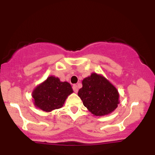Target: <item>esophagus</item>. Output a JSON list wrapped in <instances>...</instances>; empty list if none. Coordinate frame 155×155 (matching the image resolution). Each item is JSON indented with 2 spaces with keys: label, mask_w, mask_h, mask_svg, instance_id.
Returning a JSON list of instances; mask_svg holds the SVG:
<instances>
[{
  "label": "esophagus",
  "mask_w": 155,
  "mask_h": 155,
  "mask_svg": "<svg viewBox=\"0 0 155 155\" xmlns=\"http://www.w3.org/2000/svg\"><path fill=\"white\" fill-rule=\"evenodd\" d=\"M73 90H74V91L76 92V93H77L78 92V90H79V89H78V87L76 84H74L73 85Z\"/></svg>",
  "instance_id": "esophagus-1"
}]
</instances>
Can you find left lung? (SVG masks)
Wrapping results in <instances>:
<instances>
[{
  "mask_svg": "<svg viewBox=\"0 0 155 155\" xmlns=\"http://www.w3.org/2000/svg\"><path fill=\"white\" fill-rule=\"evenodd\" d=\"M78 95L94 116L109 114L120 104L117 88L104 76L96 73L82 80V87L79 89Z\"/></svg>",
  "mask_w": 155,
  "mask_h": 155,
  "instance_id": "obj_1",
  "label": "left lung"
}]
</instances>
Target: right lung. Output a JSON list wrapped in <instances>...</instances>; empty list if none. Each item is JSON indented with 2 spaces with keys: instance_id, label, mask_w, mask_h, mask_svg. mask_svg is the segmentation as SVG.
I'll return each instance as SVG.
<instances>
[{
  "instance_id": "1",
  "label": "right lung",
  "mask_w": 155,
  "mask_h": 155,
  "mask_svg": "<svg viewBox=\"0 0 155 155\" xmlns=\"http://www.w3.org/2000/svg\"><path fill=\"white\" fill-rule=\"evenodd\" d=\"M71 85L61 81L58 77L50 76L32 92L33 104L44 111L50 112L63 107L68 96L73 93Z\"/></svg>"
}]
</instances>
